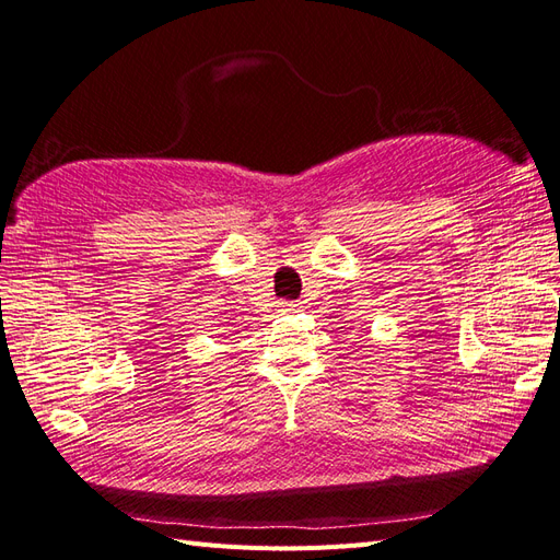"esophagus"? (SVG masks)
I'll use <instances>...</instances> for the list:
<instances>
[{
    "mask_svg": "<svg viewBox=\"0 0 560 560\" xmlns=\"http://www.w3.org/2000/svg\"><path fill=\"white\" fill-rule=\"evenodd\" d=\"M278 313L280 315H292V313H299V303L294 301H282L278 306Z\"/></svg>",
    "mask_w": 560,
    "mask_h": 560,
    "instance_id": "obj_1",
    "label": "esophagus"
}]
</instances>
